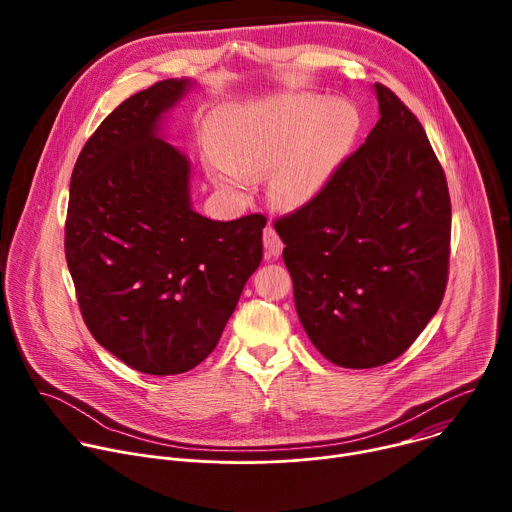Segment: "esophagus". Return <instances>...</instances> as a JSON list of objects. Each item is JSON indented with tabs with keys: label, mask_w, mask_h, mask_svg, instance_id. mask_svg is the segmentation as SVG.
I'll return each instance as SVG.
<instances>
[{
	"label": "esophagus",
	"mask_w": 512,
	"mask_h": 512,
	"mask_svg": "<svg viewBox=\"0 0 512 512\" xmlns=\"http://www.w3.org/2000/svg\"><path fill=\"white\" fill-rule=\"evenodd\" d=\"M263 247H265V257L267 259H275V257L281 255L283 243H281V239H279V235L275 233L273 227L263 229Z\"/></svg>",
	"instance_id": "1"
}]
</instances>
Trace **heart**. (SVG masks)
I'll list each match as a JSON object with an SVG mask.
<instances>
[{"label": "heart", "mask_w": 512, "mask_h": 512, "mask_svg": "<svg viewBox=\"0 0 512 512\" xmlns=\"http://www.w3.org/2000/svg\"><path fill=\"white\" fill-rule=\"evenodd\" d=\"M358 131L356 109L342 99L306 93L233 105L210 133L208 174L216 188L241 198L247 176H263L273 206L298 210L314 202L346 158Z\"/></svg>", "instance_id": "1"}]
</instances>
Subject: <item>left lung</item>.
Listing matches in <instances>:
<instances>
[{
	"label": "left lung",
	"instance_id": "obj_1",
	"mask_svg": "<svg viewBox=\"0 0 512 512\" xmlns=\"http://www.w3.org/2000/svg\"><path fill=\"white\" fill-rule=\"evenodd\" d=\"M379 121L320 196L275 221L312 344L344 369L395 360L440 308L452 206L417 117L373 85Z\"/></svg>",
	"mask_w": 512,
	"mask_h": 512
}]
</instances>
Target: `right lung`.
I'll return each instance as SVG.
<instances>
[{"label":"right lung","instance_id":"obj_1","mask_svg":"<svg viewBox=\"0 0 512 512\" xmlns=\"http://www.w3.org/2000/svg\"><path fill=\"white\" fill-rule=\"evenodd\" d=\"M192 79L125 99L72 170L68 271L93 338L145 375H180L218 344L263 257L265 216L210 221L192 208L190 160L164 119Z\"/></svg>","mask_w":512,"mask_h":512}]
</instances>
